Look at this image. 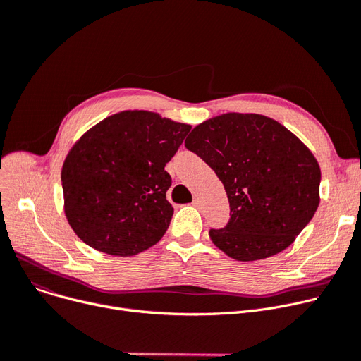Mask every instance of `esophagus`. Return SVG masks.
<instances>
[{
	"mask_svg": "<svg viewBox=\"0 0 361 361\" xmlns=\"http://www.w3.org/2000/svg\"><path fill=\"white\" fill-rule=\"evenodd\" d=\"M192 205H194V207H197V208H200V207H201V201H200V198H194Z\"/></svg>",
	"mask_w": 361,
	"mask_h": 361,
	"instance_id": "obj_1",
	"label": "esophagus"
}]
</instances>
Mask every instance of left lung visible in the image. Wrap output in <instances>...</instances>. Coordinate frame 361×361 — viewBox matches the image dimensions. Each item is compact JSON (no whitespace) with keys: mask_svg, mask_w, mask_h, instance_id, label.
I'll return each instance as SVG.
<instances>
[{"mask_svg":"<svg viewBox=\"0 0 361 361\" xmlns=\"http://www.w3.org/2000/svg\"><path fill=\"white\" fill-rule=\"evenodd\" d=\"M223 182L230 220L209 238L236 261L288 247L319 205L321 169L309 148L280 122L224 114L197 125L185 141Z\"/></svg>","mask_w":361,"mask_h":361,"instance_id":"1","label":"left lung"}]
</instances>
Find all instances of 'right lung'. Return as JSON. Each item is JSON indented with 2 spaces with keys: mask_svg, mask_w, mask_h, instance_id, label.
Wrapping results in <instances>:
<instances>
[{
  "mask_svg": "<svg viewBox=\"0 0 361 361\" xmlns=\"http://www.w3.org/2000/svg\"><path fill=\"white\" fill-rule=\"evenodd\" d=\"M189 130L154 112L123 111L84 134L61 172L63 209L75 235L116 257L156 245L173 216L164 166Z\"/></svg>",
  "mask_w": 361,
  "mask_h": 361,
  "instance_id": "right-lung-1",
  "label": "right lung"
}]
</instances>
